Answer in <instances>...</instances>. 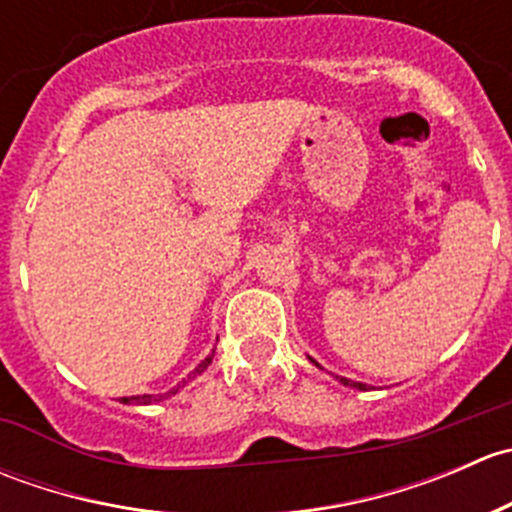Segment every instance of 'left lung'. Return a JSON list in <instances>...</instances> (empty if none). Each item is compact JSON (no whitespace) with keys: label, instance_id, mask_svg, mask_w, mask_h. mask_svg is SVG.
Wrapping results in <instances>:
<instances>
[{"label":"left lung","instance_id":"1","mask_svg":"<svg viewBox=\"0 0 512 512\" xmlns=\"http://www.w3.org/2000/svg\"><path fill=\"white\" fill-rule=\"evenodd\" d=\"M314 361V359H312ZM314 364H317V361H314ZM319 366V364H317ZM339 381H342V384H347V386H356V389H366V386L364 384H359V381H349V379H339Z\"/></svg>","mask_w":512,"mask_h":512}]
</instances>
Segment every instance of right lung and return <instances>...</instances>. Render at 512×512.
I'll use <instances>...</instances> for the list:
<instances>
[{
	"mask_svg": "<svg viewBox=\"0 0 512 512\" xmlns=\"http://www.w3.org/2000/svg\"><path fill=\"white\" fill-rule=\"evenodd\" d=\"M213 356H215V352L210 354L208 359H205V361H200V364H198V369H195L193 374H188V379H183V384H178V386H175V389H170L168 394H165V396H170V394H178V389H183V386L188 384L190 379H195V376H198V374H203V371L208 369V366H210V361H213ZM158 399H163V396H158ZM158 399H156V396H133V399H126V396H123L121 401H123V404H128V401H138V404H151V401H158Z\"/></svg>",
	"mask_w": 512,
	"mask_h": 512,
	"instance_id": "obj_1",
	"label": "right lung"
}]
</instances>
